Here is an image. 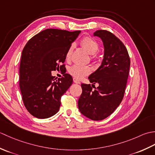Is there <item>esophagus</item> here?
I'll list each match as a JSON object with an SVG mask.
<instances>
[{"label": "esophagus", "instance_id": "34e87169", "mask_svg": "<svg viewBox=\"0 0 155 155\" xmlns=\"http://www.w3.org/2000/svg\"><path fill=\"white\" fill-rule=\"evenodd\" d=\"M73 81H74V83L76 84H81V82L79 81H78L77 79H76V78H73Z\"/></svg>", "mask_w": 155, "mask_h": 155}]
</instances>
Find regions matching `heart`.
Returning <instances> with one entry per match:
<instances>
[{
  "mask_svg": "<svg viewBox=\"0 0 155 155\" xmlns=\"http://www.w3.org/2000/svg\"><path fill=\"white\" fill-rule=\"evenodd\" d=\"M81 44L83 47L86 49L87 52L90 54H95L98 52V49H99V45H98V42L94 40V39L91 38V37H84L83 38L81 41ZM74 46L72 45L66 54V58L67 60H69L71 57V54L73 50ZM94 57V56H93ZM91 71V69L89 67H86V66H80L75 64L71 67L69 69V72H70L72 76L77 78V79H81V78L84 77L85 76L88 75Z\"/></svg>",
  "mask_w": 155,
  "mask_h": 155,
  "instance_id": "1",
  "label": "heart"
}]
</instances>
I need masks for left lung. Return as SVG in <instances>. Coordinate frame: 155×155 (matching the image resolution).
I'll use <instances>...</instances> for the list:
<instances>
[{"instance_id":"left-lung-1","label":"left lung","mask_w":155,"mask_h":155,"mask_svg":"<svg viewBox=\"0 0 155 155\" xmlns=\"http://www.w3.org/2000/svg\"><path fill=\"white\" fill-rule=\"evenodd\" d=\"M101 38L104 57L101 65L88 79L99 85L81 84L83 89L78 107L84 116L93 120L106 118L116 110L123 100L129 73L130 61L127 48L116 36L105 30L94 32Z\"/></svg>"}]
</instances>
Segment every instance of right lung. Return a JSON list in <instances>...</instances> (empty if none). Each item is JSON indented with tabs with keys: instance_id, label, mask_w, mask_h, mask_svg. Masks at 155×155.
Segmentation results:
<instances>
[{
	"instance_id": "right-lung-1",
	"label": "right lung",
	"mask_w": 155,
	"mask_h": 155,
	"mask_svg": "<svg viewBox=\"0 0 155 155\" xmlns=\"http://www.w3.org/2000/svg\"><path fill=\"white\" fill-rule=\"evenodd\" d=\"M80 31L69 32L48 28L32 37L22 52L19 86L27 110L38 118H47L58 113L61 97L72 83L65 73L56 80L51 72L63 69L66 54Z\"/></svg>"
}]
</instances>
